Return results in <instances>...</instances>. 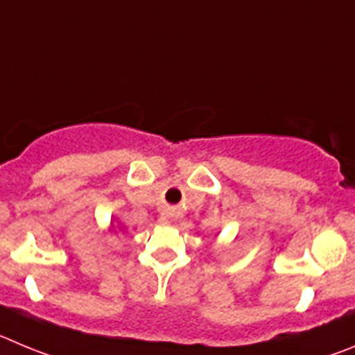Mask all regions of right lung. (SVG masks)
<instances>
[{
  "mask_svg": "<svg viewBox=\"0 0 355 355\" xmlns=\"http://www.w3.org/2000/svg\"><path fill=\"white\" fill-rule=\"evenodd\" d=\"M116 230H118V228H114V223H113V221H111V228H110V230H107V232H110V233H111V235H114V233H116ZM120 232H122V228H120Z\"/></svg>",
  "mask_w": 355,
  "mask_h": 355,
  "instance_id": "obj_1",
  "label": "right lung"
}]
</instances>
